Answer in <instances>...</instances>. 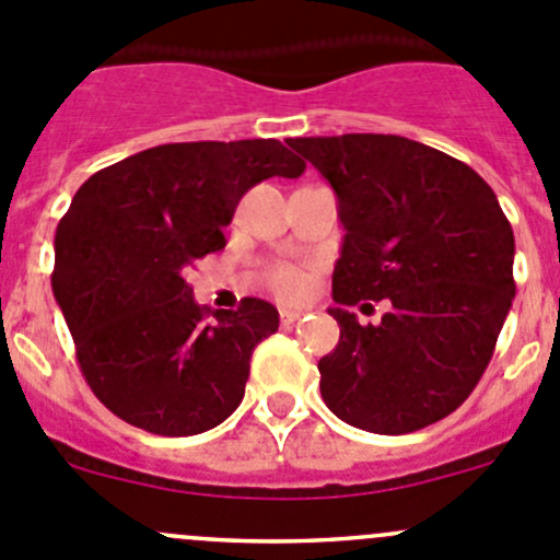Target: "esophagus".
Instances as JSON below:
<instances>
[{
	"label": "esophagus",
	"instance_id": "34e87169",
	"mask_svg": "<svg viewBox=\"0 0 560 560\" xmlns=\"http://www.w3.org/2000/svg\"><path fill=\"white\" fill-rule=\"evenodd\" d=\"M303 314H306V312H301V308H281V325L298 323V319H301Z\"/></svg>",
	"mask_w": 560,
	"mask_h": 560
}]
</instances>
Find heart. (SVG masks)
I'll return each instance as SVG.
<instances>
[{
    "instance_id": "obj_1",
    "label": "heart",
    "mask_w": 560,
    "mask_h": 560,
    "mask_svg": "<svg viewBox=\"0 0 560 560\" xmlns=\"http://www.w3.org/2000/svg\"><path fill=\"white\" fill-rule=\"evenodd\" d=\"M268 281L281 295H301L308 287V276L301 268H292V265H276V268H270Z\"/></svg>"
}]
</instances>
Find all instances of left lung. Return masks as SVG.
I'll list each match as a JSON object with an SVG mask.
<instances>
[{
  "instance_id": "obj_1",
  "label": "left lung",
  "mask_w": 560,
  "mask_h": 560,
  "mask_svg": "<svg viewBox=\"0 0 560 560\" xmlns=\"http://www.w3.org/2000/svg\"><path fill=\"white\" fill-rule=\"evenodd\" d=\"M345 226L330 317L339 345L319 390L345 424L407 435L457 410L485 374L514 301V232L463 161L390 133L290 139ZM385 300L377 326L347 305Z\"/></svg>"
}]
</instances>
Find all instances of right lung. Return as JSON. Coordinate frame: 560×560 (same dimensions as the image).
<instances>
[{
	"instance_id": "right-lung-1",
	"label": "right lung",
	"mask_w": 560,
	"mask_h": 560,
	"mask_svg": "<svg viewBox=\"0 0 560 560\" xmlns=\"http://www.w3.org/2000/svg\"><path fill=\"white\" fill-rule=\"evenodd\" d=\"M276 139L161 144L95 172L54 237V298L92 394L166 438L208 432L246 394L254 347L279 330L268 301L202 308L186 270L226 246L248 188L301 177Z\"/></svg>"
}]
</instances>
